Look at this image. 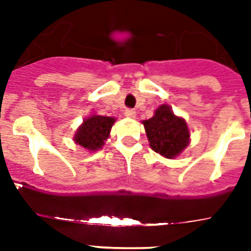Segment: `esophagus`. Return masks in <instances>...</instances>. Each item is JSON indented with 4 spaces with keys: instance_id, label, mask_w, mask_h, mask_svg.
<instances>
[{
    "instance_id": "esophagus-1",
    "label": "esophagus",
    "mask_w": 251,
    "mask_h": 251,
    "mask_svg": "<svg viewBox=\"0 0 251 251\" xmlns=\"http://www.w3.org/2000/svg\"><path fill=\"white\" fill-rule=\"evenodd\" d=\"M125 117L135 118V110H134V109H126L125 110Z\"/></svg>"
}]
</instances>
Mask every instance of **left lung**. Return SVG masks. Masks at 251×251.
Returning a JSON list of instances; mask_svg holds the SVG:
<instances>
[{"instance_id": "1", "label": "left lung", "mask_w": 251, "mask_h": 251, "mask_svg": "<svg viewBox=\"0 0 251 251\" xmlns=\"http://www.w3.org/2000/svg\"><path fill=\"white\" fill-rule=\"evenodd\" d=\"M150 147L167 159H175L190 145V129L186 121L163 104L149 120L142 121Z\"/></svg>"}]
</instances>
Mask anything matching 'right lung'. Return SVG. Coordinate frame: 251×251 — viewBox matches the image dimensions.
Segmentation results:
<instances>
[{"label": "right lung", "instance_id": "add662e5", "mask_svg": "<svg viewBox=\"0 0 251 251\" xmlns=\"http://www.w3.org/2000/svg\"><path fill=\"white\" fill-rule=\"evenodd\" d=\"M116 118L109 116H100L92 113L76 129L73 141L75 145L83 147L88 152H95L102 149L105 141L109 138L110 129L114 125Z\"/></svg>", "mask_w": 251, "mask_h": 251}]
</instances>
